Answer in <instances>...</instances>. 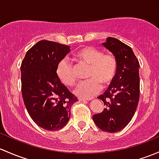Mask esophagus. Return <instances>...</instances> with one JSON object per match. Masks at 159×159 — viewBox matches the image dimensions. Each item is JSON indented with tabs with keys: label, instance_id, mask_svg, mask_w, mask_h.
Returning <instances> with one entry per match:
<instances>
[{
	"label": "esophagus",
	"instance_id": "1",
	"mask_svg": "<svg viewBox=\"0 0 159 159\" xmlns=\"http://www.w3.org/2000/svg\"><path fill=\"white\" fill-rule=\"evenodd\" d=\"M78 100H79V101H91V99H86V98H78Z\"/></svg>",
	"mask_w": 159,
	"mask_h": 159
}]
</instances>
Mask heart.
<instances>
[{
  "mask_svg": "<svg viewBox=\"0 0 159 159\" xmlns=\"http://www.w3.org/2000/svg\"><path fill=\"white\" fill-rule=\"evenodd\" d=\"M73 58L89 66L87 75L88 79L78 83L74 90L75 94L81 98H91L101 91V85L104 88L109 86L117 74L116 58L110 53H103L93 46H84L78 49L73 55ZM56 73L58 80L66 86L72 87L76 83L72 66L66 59L58 63Z\"/></svg>",
  "mask_w": 159,
  "mask_h": 159,
  "instance_id": "b5f03b06",
  "label": "heart"
}]
</instances>
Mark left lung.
Wrapping results in <instances>:
<instances>
[{
	"instance_id": "8db88e82",
	"label": "left lung",
	"mask_w": 159,
	"mask_h": 159,
	"mask_svg": "<svg viewBox=\"0 0 159 159\" xmlns=\"http://www.w3.org/2000/svg\"><path fill=\"white\" fill-rule=\"evenodd\" d=\"M118 62L116 78L103 94L98 97L106 107L93 116V122L104 132L116 133L126 127L136 112L139 100V62L129 46L108 37L103 43Z\"/></svg>"
}]
</instances>
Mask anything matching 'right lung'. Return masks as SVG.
I'll list each match as a JSON object with an SVG mask.
<instances>
[{
    "mask_svg": "<svg viewBox=\"0 0 159 159\" xmlns=\"http://www.w3.org/2000/svg\"><path fill=\"white\" fill-rule=\"evenodd\" d=\"M69 46L40 40L26 52L21 63V91L31 119L41 128L55 131L67 124L78 98L58 80L57 64Z\"/></svg>",
    "mask_w": 159,
    "mask_h": 159,
    "instance_id": "right-lung-1",
    "label": "right lung"
}]
</instances>
